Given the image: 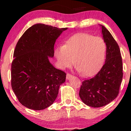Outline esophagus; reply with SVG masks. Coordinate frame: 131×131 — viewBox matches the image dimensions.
<instances>
[{
  "mask_svg": "<svg viewBox=\"0 0 131 131\" xmlns=\"http://www.w3.org/2000/svg\"><path fill=\"white\" fill-rule=\"evenodd\" d=\"M72 77H73V76H72L71 74H70V73H67V79H70Z\"/></svg>",
  "mask_w": 131,
  "mask_h": 131,
  "instance_id": "esophagus-1",
  "label": "esophagus"
}]
</instances>
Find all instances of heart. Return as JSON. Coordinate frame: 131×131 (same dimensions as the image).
Returning a JSON list of instances; mask_svg holds the SVG:
<instances>
[{"mask_svg": "<svg viewBox=\"0 0 131 131\" xmlns=\"http://www.w3.org/2000/svg\"><path fill=\"white\" fill-rule=\"evenodd\" d=\"M106 45L100 37L88 33H79L68 39L64 46L55 50L61 68L71 67L74 63L79 71L84 76H91L99 70L104 61Z\"/></svg>", "mask_w": 131, "mask_h": 131, "instance_id": "obj_1", "label": "heart"}]
</instances>
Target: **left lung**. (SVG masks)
I'll return each instance as SVG.
<instances>
[{
	"label": "left lung",
	"instance_id": "obj_1",
	"mask_svg": "<svg viewBox=\"0 0 131 131\" xmlns=\"http://www.w3.org/2000/svg\"><path fill=\"white\" fill-rule=\"evenodd\" d=\"M102 27L106 45V59L97 74L82 82L79 95L85 105L99 108L116 98L122 82L123 62L119 47L108 30Z\"/></svg>",
	"mask_w": 131,
	"mask_h": 131
}]
</instances>
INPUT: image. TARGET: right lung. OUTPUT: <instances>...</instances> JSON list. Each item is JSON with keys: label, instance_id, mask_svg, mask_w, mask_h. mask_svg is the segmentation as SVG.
I'll return each mask as SVG.
<instances>
[{"label": "right lung", "instance_id": "1", "mask_svg": "<svg viewBox=\"0 0 131 131\" xmlns=\"http://www.w3.org/2000/svg\"><path fill=\"white\" fill-rule=\"evenodd\" d=\"M67 28L44 24L33 25L18 41L11 68V85L18 101L28 108L41 110L57 97L66 73L50 63L54 44Z\"/></svg>", "mask_w": 131, "mask_h": 131}]
</instances>
